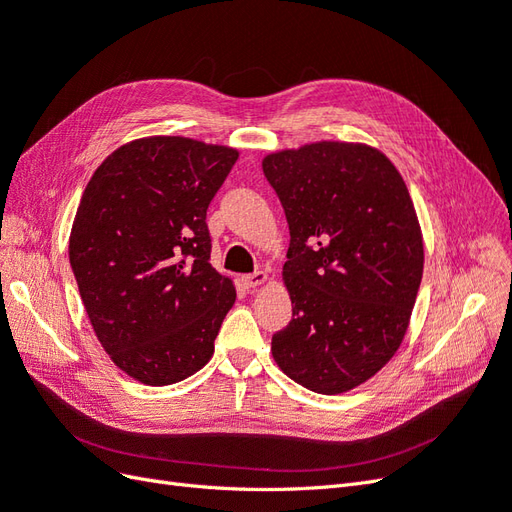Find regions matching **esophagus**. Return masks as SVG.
I'll list each match as a JSON object with an SVG mask.
<instances>
[{"label":"esophagus","instance_id":"1","mask_svg":"<svg viewBox=\"0 0 512 512\" xmlns=\"http://www.w3.org/2000/svg\"><path fill=\"white\" fill-rule=\"evenodd\" d=\"M266 278H268V274L266 272H253V274H244L242 278H240V283L246 287V289H255V287H259L261 283H266Z\"/></svg>","mask_w":512,"mask_h":512}]
</instances>
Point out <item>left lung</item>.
<instances>
[{
	"mask_svg": "<svg viewBox=\"0 0 512 512\" xmlns=\"http://www.w3.org/2000/svg\"><path fill=\"white\" fill-rule=\"evenodd\" d=\"M283 204L293 315L272 336L278 368L334 395L398 351L423 276V240L400 172L366 144L317 142L263 159Z\"/></svg>",
	"mask_w": 512,
	"mask_h": 512,
	"instance_id": "1",
	"label": "left lung"
}]
</instances>
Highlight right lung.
Here are the masks:
<instances>
[{"mask_svg": "<svg viewBox=\"0 0 512 512\" xmlns=\"http://www.w3.org/2000/svg\"><path fill=\"white\" fill-rule=\"evenodd\" d=\"M238 151L178 136L129 142L82 193L70 266L104 351L153 387L185 381L214 353L236 302L210 266L206 210Z\"/></svg>", "mask_w": 512, "mask_h": 512, "instance_id": "right-lung-1", "label": "right lung"}]
</instances>
